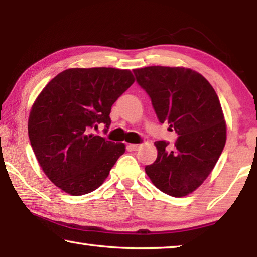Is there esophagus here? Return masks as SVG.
Masks as SVG:
<instances>
[{
	"label": "esophagus",
	"instance_id": "34e87169",
	"mask_svg": "<svg viewBox=\"0 0 257 257\" xmlns=\"http://www.w3.org/2000/svg\"><path fill=\"white\" fill-rule=\"evenodd\" d=\"M128 147L132 151H138L139 149H141V145H139V144H129Z\"/></svg>",
	"mask_w": 257,
	"mask_h": 257
}]
</instances>
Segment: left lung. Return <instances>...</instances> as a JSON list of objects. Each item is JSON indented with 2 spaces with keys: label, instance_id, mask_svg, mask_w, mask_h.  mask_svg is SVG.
<instances>
[{
  "label": "left lung",
  "instance_id": "left-lung-1",
  "mask_svg": "<svg viewBox=\"0 0 257 257\" xmlns=\"http://www.w3.org/2000/svg\"><path fill=\"white\" fill-rule=\"evenodd\" d=\"M136 80L150 95L161 123L179 135L177 151L154 143L155 162L145 168L156 188L173 197L196 190L214 169L227 139L222 107L214 88L201 73L184 67L134 69Z\"/></svg>",
  "mask_w": 257,
  "mask_h": 257
}]
</instances>
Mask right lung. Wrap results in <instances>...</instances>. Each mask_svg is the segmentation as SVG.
<instances>
[{
  "mask_svg": "<svg viewBox=\"0 0 257 257\" xmlns=\"http://www.w3.org/2000/svg\"><path fill=\"white\" fill-rule=\"evenodd\" d=\"M130 70L71 68L60 72L34 102L28 136L47 178L72 196L101 186L124 153L123 143L89 134L111 124V107L134 84Z\"/></svg>",
  "mask_w": 257,
  "mask_h": 257,
  "instance_id": "add662e5",
  "label": "right lung"
}]
</instances>
